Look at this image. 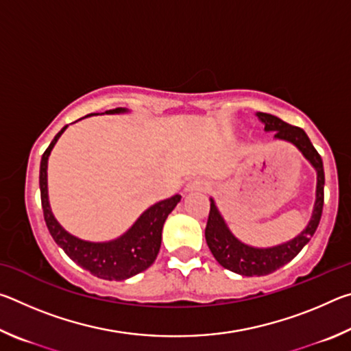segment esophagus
Instances as JSON below:
<instances>
[{
	"label": "esophagus",
	"mask_w": 351,
	"mask_h": 351,
	"mask_svg": "<svg viewBox=\"0 0 351 351\" xmlns=\"http://www.w3.org/2000/svg\"><path fill=\"white\" fill-rule=\"evenodd\" d=\"M207 189V182L199 180V178H197V180H192L189 184L186 190L187 192H204V190Z\"/></svg>",
	"instance_id": "1"
}]
</instances>
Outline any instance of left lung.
Returning a JSON list of instances; mask_svg holds the SVG:
<instances>
[{
	"instance_id": "8db88e82",
	"label": "left lung",
	"mask_w": 351,
	"mask_h": 351,
	"mask_svg": "<svg viewBox=\"0 0 351 351\" xmlns=\"http://www.w3.org/2000/svg\"><path fill=\"white\" fill-rule=\"evenodd\" d=\"M260 121L265 123L266 132L274 133V138L288 141L294 144L299 150L304 153V156L311 162L314 169L317 170V190H316V204H314L313 217L310 224L300 235H297L294 240H291L285 245L276 247L258 249L247 245H243L235 237L230 234V230L226 226L224 219L219 215L213 199H210V210L209 218L206 224V241L209 246L213 257L223 268L237 272V274L252 277V276H268L272 272L282 268L289 263L297 254L302 251L311 237L316 232L320 217H322L324 209V164L322 158L317 153L316 148L313 147L310 138H308L304 130L289 123L283 122L272 114L266 112H258Z\"/></svg>"
}]
</instances>
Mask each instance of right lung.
<instances>
[{
	"mask_svg": "<svg viewBox=\"0 0 351 351\" xmlns=\"http://www.w3.org/2000/svg\"><path fill=\"white\" fill-rule=\"evenodd\" d=\"M123 111L127 110L116 108L105 112L112 114V112ZM64 130L66 127H63L56 134V138L52 139L41 156L40 162L41 207H43V217L49 234L71 260L75 261L83 269L90 271L93 276L104 278V280H125V278L139 274L156 260L162 240V226L169 213L180 203L181 197L175 195V197L152 206L150 209L142 213L127 234L114 241L90 243L75 239L57 223L51 212L49 201H47V158Z\"/></svg>",
	"mask_w": 351,
	"mask_h": 351,
	"instance_id": "add662e5",
	"label": "right lung"
}]
</instances>
